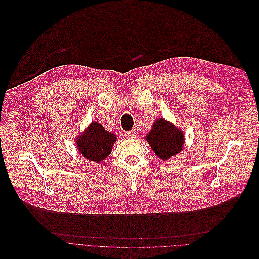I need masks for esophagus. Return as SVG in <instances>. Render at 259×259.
<instances>
[{"instance_id": "esophagus-1", "label": "esophagus", "mask_w": 259, "mask_h": 259, "mask_svg": "<svg viewBox=\"0 0 259 259\" xmlns=\"http://www.w3.org/2000/svg\"><path fill=\"white\" fill-rule=\"evenodd\" d=\"M124 136H125V138H127V139L136 138V132H135V131H127V132L124 133Z\"/></svg>"}]
</instances>
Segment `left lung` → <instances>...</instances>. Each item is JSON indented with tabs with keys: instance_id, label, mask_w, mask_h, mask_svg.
<instances>
[{
	"instance_id": "left-lung-1",
	"label": "left lung",
	"mask_w": 259,
	"mask_h": 259,
	"mask_svg": "<svg viewBox=\"0 0 259 259\" xmlns=\"http://www.w3.org/2000/svg\"><path fill=\"white\" fill-rule=\"evenodd\" d=\"M146 140L157 156L163 161L181 152L184 144V135L164 119L154 122Z\"/></svg>"
}]
</instances>
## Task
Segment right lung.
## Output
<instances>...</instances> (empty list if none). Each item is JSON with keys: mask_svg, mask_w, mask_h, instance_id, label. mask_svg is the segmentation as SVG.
<instances>
[{"mask_svg": "<svg viewBox=\"0 0 259 259\" xmlns=\"http://www.w3.org/2000/svg\"><path fill=\"white\" fill-rule=\"evenodd\" d=\"M115 141V135L107 132L101 124L92 122L85 133L77 138L76 143L82 156L98 163L110 154Z\"/></svg>", "mask_w": 259, "mask_h": 259, "instance_id": "1", "label": "right lung"}]
</instances>
